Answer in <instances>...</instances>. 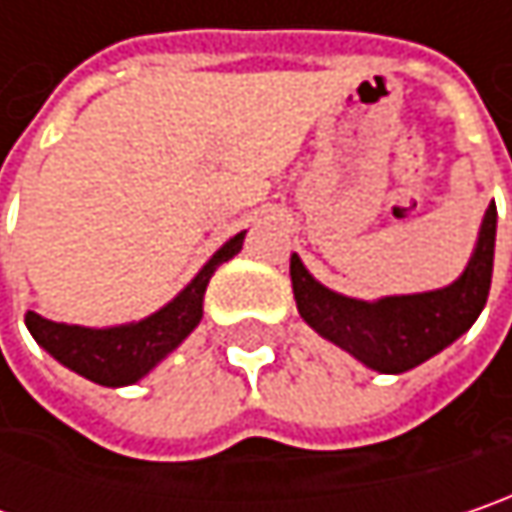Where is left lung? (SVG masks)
I'll list each match as a JSON object with an SVG mask.
<instances>
[{
	"instance_id": "8db88e82",
	"label": "left lung",
	"mask_w": 512,
	"mask_h": 512,
	"mask_svg": "<svg viewBox=\"0 0 512 512\" xmlns=\"http://www.w3.org/2000/svg\"><path fill=\"white\" fill-rule=\"evenodd\" d=\"M493 253L495 203H490L466 271L446 288L364 303L320 285L297 253L291 256V285L300 317L320 338L347 349L376 373H405L455 344L478 320L490 297Z\"/></svg>"
}]
</instances>
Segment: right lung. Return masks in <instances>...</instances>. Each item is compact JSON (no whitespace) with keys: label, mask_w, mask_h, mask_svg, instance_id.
<instances>
[{"label":"right lung","mask_w":512,"mask_h":512,"mask_svg":"<svg viewBox=\"0 0 512 512\" xmlns=\"http://www.w3.org/2000/svg\"><path fill=\"white\" fill-rule=\"evenodd\" d=\"M244 233L233 236L168 306L154 311L139 323L87 329L46 320L34 311L25 314V326L34 341L57 358L63 367L104 387H125L148 376L171 349H177L186 335L201 323L203 294L218 265L233 259L241 250Z\"/></svg>","instance_id":"1"}]
</instances>
